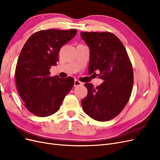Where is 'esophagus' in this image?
<instances>
[{
  "label": "esophagus",
  "instance_id": "esophagus-1",
  "mask_svg": "<svg viewBox=\"0 0 160 160\" xmlns=\"http://www.w3.org/2000/svg\"><path fill=\"white\" fill-rule=\"evenodd\" d=\"M83 85V83H81V81H78V80H77V79L75 80V83H74V86H75V87L80 86V85Z\"/></svg>",
  "mask_w": 160,
  "mask_h": 160
}]
</instances>
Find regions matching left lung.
<instances>
[{
    "mask_svg": "<svg viewBox=\"0 0 160 160\" xmlns=\"http://www.w3.org/2000/svg\"><path fill=\"white\" fill-rule=\"evenodd\" d=\"M81 37L90 49L89 73L103 81L96 88L85 84L88 93L81 101L82 107L92 119L106 122L119 115L128 102L133 85L132 65L123 43L114 34L81 32Z\"/></svg>",
    "mask_w": 160,
    "mask_h": 160,
    "instance_id": "1",
    "label": "left lung"
}]
</instances>
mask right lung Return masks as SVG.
<instances>
[{
    "label": "right lung",
    "instance_id": "add662e5",
    "mask_svg": "<svg viewBox=\"0 0 160 160\" xmlns=\"http://www.w3.org/2000/svg\"><path fill=\"white\" fill-rule=\"evenodd\" d=\"M77 32V29L39 31L24 45L17 61L15 80L25 106L32 114L47 117L56 113L73 86L72 77H51L49 69L59 61L62 46Z\"/></svg>",
    "mask_w": 160,
    "mask_h": 160
}]
</instances>
